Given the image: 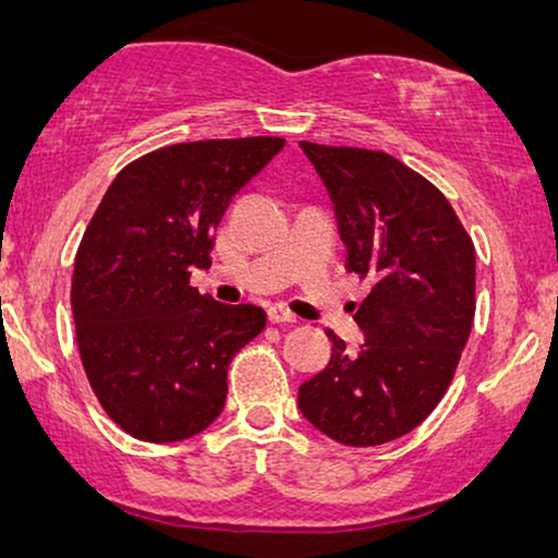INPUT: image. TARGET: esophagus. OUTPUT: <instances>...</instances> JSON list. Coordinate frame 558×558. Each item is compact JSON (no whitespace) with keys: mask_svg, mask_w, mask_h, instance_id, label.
I'll return each mask as SVG.
<instances>
[{"mask_svg":"<svg viewBox=\"0 0 558 558\" xmlns=\"http://www.w3.org/2000/svg\"><path fill=\"white\" fill-rule=\"evenodd\" d=\"M266 315H269V323H274V325H292V323H296V317L292 315V312H289L287 307H281V304H274V307H269V312H266Z\"/></svg>","mask_w":558,"mask_h":558,"instance_id":"1","label":"esophagus"}]
</instances>
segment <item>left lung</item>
I'll return each instance as SVG.
<instances>
[{"label":"left lung","mask_w":558,"mask_h":558,"mask_svg":"<svg viewBox=\"0 0 558 558\" xmlns=\"http://www.w3.org/2000/svg\"><path fill=\"white\" fill-rule=\"evenodd\" d=\"M335 205L348 271L371 279L357 353L335 332L325 371L300 386L302 416L340 445L416 429L449 388L475 317V246L452 205L386 151L300 142Z\"/></svg>","instance_id":"1"}]
</instances>
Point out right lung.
Listing matches in <instances>:
<instances>
[{
	"label": "right lung",
	"mask_w": 558,
	"mask_h": 558,
	"mask_svg": "<svg viewBox=\"0 0 558 558\" xmlns=\"http://www.w3.org/2000/svg\"><path fill=\"white\" fill-rule=\"evenodd\" d=\"M284 140L185 142L126 165L75 254L71 307L88 384L142 441H182L226 407L228 365L266 325L256 304H220L190 287L208 269L231 197Z\"/></svg>",
	"instance_id": "add662e5"
}]
</instances>
